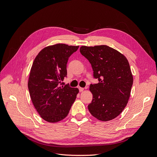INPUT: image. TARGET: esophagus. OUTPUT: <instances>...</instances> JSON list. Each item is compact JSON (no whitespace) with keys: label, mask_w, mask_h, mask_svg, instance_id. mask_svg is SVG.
Segmentation results:
<instances>
[{"label":"esophagus","mask_w":157,"mask_h":157,"mask_svg":"<svg viewBox=\"0 0 157 157\" xmlns=\"http://www.w3.org/2000/svg\"><path fill=\"white\" fill-rule=\"evenodd\" d=\"M78 89H79V91H80V92H82V91L84 90V89L82 88V87H79Z\"/></svg>","instance_id":"esophagus-1"}]
</instances>
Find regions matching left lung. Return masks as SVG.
<instances>
[{"mask_svg": "<svg viewBox=\"0 0 157 157\" xmlns=\"http://www.w3.org/2000/svg\"><path fill=\"white\" fill-rule=\"evenodd\" d=\"M81 54L91 63L98 84H91L93 100L88 105L93 116L102 121L112 120L127 105L133 76L126 57L107 45L82 46Z\"/></svg>", "mask_w": 157, "mask_h": 157, "instance_id": "left-lung-1", "label": "left lung"}]
</instances>
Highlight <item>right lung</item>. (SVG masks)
<instances>
[{
	"instance_id": "obj_1",
	"label": "right lung",
	"mask_w": 157,
	"mask_h": 157,
	"mask_svg": "<svg viewBox=\"0 0 157 157\" xmlns=\"http://www.w3.org/2000/svg\"><path fill=\"white\" fill-rule=\"evenodd\" d=\"M79 46L58 43L42 49L33 63L28 88L33 105L40 116L50 123H57L68 114L77 98L78 88L64 86L66 64Z\"/></svg>"
}]
</instances>
